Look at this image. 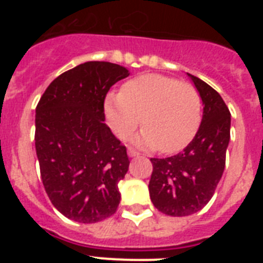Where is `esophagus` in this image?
Here are the masks:
<instances>
[{"label": "esophagus", "mask_w": 263, "mask_h": 263, "mask_svg": "<svg viewBox=\"0 0 263 263\" xmlns=\"http://www.w3.org/2000/svg\"><path fill=\"white\" fill-rule=\"evenodd\" d=\"M127 154H129V157H138L139 155V153L138 152H136V150H134V148H129V150H127Z\"/></svg>", "instance_id": "obj_1"}]
</instances>
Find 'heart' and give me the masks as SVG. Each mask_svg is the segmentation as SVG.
Here are the masks:
<instances>
[{"label":"heart","mask_w":263,"mask_h":263,"mask_svg":"<svg viewBox=\"0 0 263 263\" xmlns=\"http://www.w3.org/2000/svg\"><path fill=\"white\" fill-rule=\"evenodd\" d=\"M104 113L118 138L133 133L141 117L143 129L136 143L175 153L190 143L200 126L201 97L190 83L150 73L126 81L121 92L106 95Z\"/></svg>","instance_id":"b5f03b06"}]
</instances>
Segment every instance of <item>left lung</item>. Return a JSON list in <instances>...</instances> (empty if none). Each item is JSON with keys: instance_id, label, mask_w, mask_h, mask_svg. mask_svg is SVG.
<instances>
[{"instance_id": "1", "label": "left lung", "mask_w": 263, "mask_h": 263, "mask_svg": "<svg viewBox=\"0 0 263 263\" xmlns=\"http://www.w3.org/2000/svg\"><path fill=\"white\" fill-rule=\"evenodd\" d=\"M187 75L203 101L200 127L182 153L150 159V199L158 211L176 217L199 212L212 199L224 173L231 139V111L224 100L205 81Z\"/></svg>"}]
</instances>
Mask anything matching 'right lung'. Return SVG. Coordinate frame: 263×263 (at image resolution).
<instances>
[{
	"label": "right lung",
	"mask_w": 263,
	"mask_h": 263,
	"mask_svg": "<svg viewBox=\"0 0 263 263\" xmlns=\"http://www.w3.org/2000/svg\"><path fill=\"white\" fill-rule=\"evenodd\" d=\"M129 69L87 62L58 76L35 109V150L51 203L83 224L115 215L130 160L105 121L104 101Z\"/></svg>",
	"instance_id": "obj_1"
}]
</instances>
